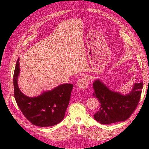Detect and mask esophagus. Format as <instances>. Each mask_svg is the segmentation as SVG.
I'll return each mask as SVG.
<instances>
[{
	"label": "esophagus",
	"mask_w": 149,
	"mask_h": 149,
	"mask_svg": "<svg viewBox=\"0 0 149 149\" xmlns=\"http://www.w3.org/2000/svg\"><path fill=\"white\" fill-rule=\"evenodd\" d=\"M77 86L81 89H86L88 86V80L87 78L82 77L79 78L77 82Z\"/></svg>",
	"instance_id": "34e87169"
}]
</instances>
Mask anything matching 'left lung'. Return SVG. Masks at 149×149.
Wrapping results in <instances>:
<instances>
[{"instance_id":"8db88e82","label":"left lung","mask_w":149,"mask_h":149,"mask_svg":"<svg viewBox=\"0 0 149 149\" xmlns=\"http://www.w3.org/2000/svg\"><path fill=\"white\" fill-rule=\"evenodd\" d=\"M93 95L100 104V110L94 119L102 124H110L128 119L136 109L140 101L143 82L134 84L132 90L126 94L110 90L100 79L93 82Z\"/></svg>"}]
</instances>
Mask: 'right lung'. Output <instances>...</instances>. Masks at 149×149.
I'll return each mask as SVG.
<instances>
[{
  "label": "right lung",
  "instance_id": "right-lung-1",
  "mask_svg": "<svg viewBox=\"0 0 149 149\" xmlns=\"http://www.w3.org/2000/svg\"><path fill=\"white\" fill-rule=\"evenodd\" d=\"M19 59L13 75L14 95L19 108L33 124L39 127L55 125L64 117L73 88L72 84H60L51 90L43 91L36 97L25 95L18 86Z\"/></svg>",
  "mask_w": 149,
  "mask_h": 149
}]
</instances>
